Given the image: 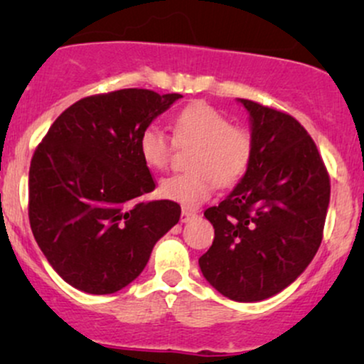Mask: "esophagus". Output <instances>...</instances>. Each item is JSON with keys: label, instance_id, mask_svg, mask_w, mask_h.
Listing matches in <instances>:
<instances>
[{"label": "esophagus", "instance_id": "obj_1", "mask_svg": "<svg viewBox=\"0 0 364 364\" xmlns=\"http://www.w3.org/2000/svg\"><path fill=\"white\" fill-rule=\"evenodd\" d=\"M196 215L195 210H190V208H183L181 210V223H188L190 219H193Z\"/></svg>", "mask_w": 364, "mask_h": 364}]
</instances>
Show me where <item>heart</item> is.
Returning <instances> with one entry per match:
<instances>
[{
	"label": "heart",
	"mask_w": 364,
	"mask_h": 364,
	"mask_svg": "<svg viewBox=\"0 0 364 364\" xmlns=\"http://www.w3.org/2000/svg\"><path fill=\"white\" fill-rule=\"evenodd\" d=\"M174 136L179 144L196 145L191 154V173L173 174L159 185L166 200L186 208H195L214 193L215 183L231 186L245 176L253 154L252 136L235 128L223 112L207 104H195L183 109L173 121ZM140 156L152 169L168 166L173 144L156 124L141 132Z\"/></svg>",
	"instance_id": "obj_1"
}]
</instances>
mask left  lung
Wrapping results in <instances>:
<instances>
[{"label":"left lung","instance_id":"1","mask_svg":"<svg viewBox=\"0 0 364 364\" xmlns=\"http://www.w3.org/2000/svg\"><path fill=\"white\" fill-rule=\"evenodd\" d=\"M250 116V168L205 210L214 243L200 257L203 277L225 298L257 303L304 272L321 243L330 179L315 141L292 116L237 99Z\"/></svg>","mask_w":364,"mask_h":364}]
</instances>
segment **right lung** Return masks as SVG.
<instances>
[{
	"label": "right lung",
	"instance_id": "obj_1",
	"mask_svg": "<svg viewBox=\"0 0 364 364\" xmlns=\"http://www.w3.org/2000/svg\"><path fill=\"white\" fill-rule=\"evenodd\" d=\"M181 94L123 89L92 95L58 116L28 171V219L41 252L65 282L112 294L135 281L154 246L178 224L140 156L141 132Z\"/></svg>",
	"mask_w": 364,
	"mask_h": 364
}]
</instances>
